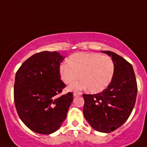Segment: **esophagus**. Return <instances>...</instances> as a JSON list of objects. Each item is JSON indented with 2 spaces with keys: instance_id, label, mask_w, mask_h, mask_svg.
<instances>
[{
  "instance_id": "1",
  "label": "esophagus",
  "mask_w": 147,
  "mask_h": 147,
  "mask_svg": "<svg viewBox=\"0 0 147 147\" xmlns=\"http://www.w3.org/2000/svg\"><path fill=\"white\" fill-rule=\"evenodd\" d=\"M82 94V93H80V92H74V96H81Z\"/></svg>"
}]
</instances>
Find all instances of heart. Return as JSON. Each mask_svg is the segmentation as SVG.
<instances>
[{"label": "heart", "mask_w": 147, "mask_h": 147, "mask_svg": "<svg viewBox=\"0 0 147 147\" xmlns=\"http://www.w3.org/2000/svg\"><path fill=\"white\" fill-rule=\"evenodd\" d=\"M115 64L108 56L97 53L80 52L74 54L59 65L60 79L66 85H71L80 78L81 81L73 84L69 90L88 88L91 93H99L107 88L112 82Z\"/></svg>", "instance_id": "heart-1"}]
</instances>
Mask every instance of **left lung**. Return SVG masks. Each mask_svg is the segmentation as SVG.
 Listing matches in <instances>:
<instances>
[{"label": "left lung", "mask_w": 147, "mask_h": 147, "mask_svg": "<svg viewBox=\"0 0 147 147\" xmlns=\"http://www.w3.org/2000/svg\"><path fill=\"white\" fill-rule=\"evenodd\" d=\"M112 57L115 72L112 82L102 93L83 94V113L95 130L111 132L120 127L132 113L137 96V82L132 66L110 51H102Z\"/></svg>", "instance_id": "obj_1"}]
</instances>
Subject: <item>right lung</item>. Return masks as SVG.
<instances>
[{
  "label": "right lung",
  "instance_id": "obj_1",
  "mask_svg": "<svg viewBox=\"0 0 147 147\" xmlns=\"http://www.w3.org/2000/svg\"><path fill=\"white\" fill-rule=\"evenodd\" d=\"M65 57L57 51H42L23 62L15 75L14 99L20 119L28 128L42 135L62 125L73 101V93L62 95L65 88L59 67Z\"/></svg>",
  "mask_w": 147,
  "mask_h": 147
}]
</instances>
